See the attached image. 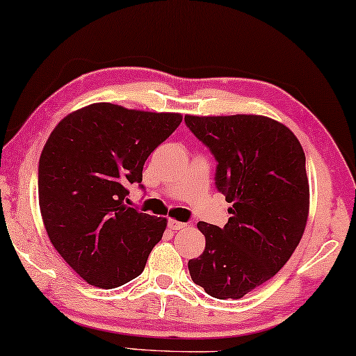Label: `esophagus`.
Segmentation results:
<instances>
[{
	"instance_id": "34e87169",
	"label": "esophagus",
	"mask_w": 356,
	"mask_h": 356,
	"mask_svg": "<svg viewBox=\"0 0 356 356\" xmlns=\"http://www.w3.org/2000/svg\"><path fill=\"white\" fill-rule=\"evenodd\" d=\"M183 227H186V222L177 221V220H168V229H172V231H179V229Z\"/></svg>"
}]
</instances>
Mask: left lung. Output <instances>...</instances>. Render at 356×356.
<instances>
[{
    "label": "left lung",
    "mask_w": 356,
    "mask_h": 356,
    "mask_svg": "<svg viewBox=\"0 0 356 356\" xmlns=\"http://www.w3.org/2000/svg\"><path fill=\"white\" fill-rule=\"evenodd\" d=\"M218 162L216 188L232 204L224 227L200 221L205 250L188 262L191 278L216 299H240L270 280L302 238L309 179L299 140L256 114L184 116Z\"/></svg>",
    "instance_id": "8db88e82"
}]
</instances>
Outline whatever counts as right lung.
I'll return each instance as SVG.
<instances>
[{
	"instance_id": "right-lung-1",
	"label": "right lung",
	"mask_w": 356,
	"mask_h": 356,
	"mask_svg": "<svg viewBox=\"0 0 356 356\" xmlns=\"http://www.w3.org/2000/svg\"><path fill=\"white\" fill-rule=\"evenodd\" d=\"M183 121L94 103L57 124L41 152L38 194L54 248L90 285L111 289L143 272L167 218L125 205V186L141 183L143 165Z\"/></svg>"
}]
</instances>
